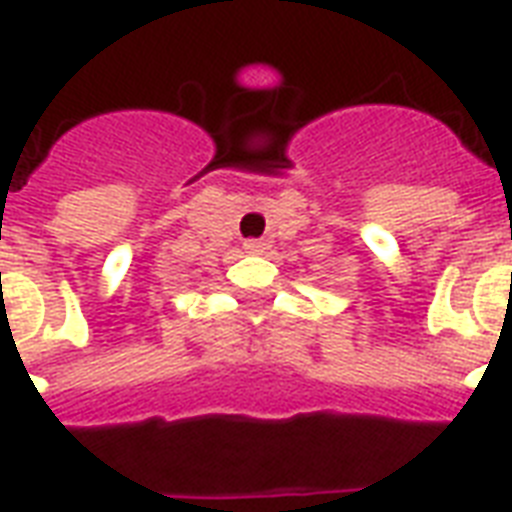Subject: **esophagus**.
<instances>
[{
    "label": "esophagus",
    "instance_id": "obj_1",
    "mask_svg": "<svg viewBox=\"0 0 512 512\" xmlns=\"http://www.w3.org/2000/svg\"><path fill=\"white\" fill-rule=\"evenodd\" d=\"M244 249H247L249 255H263L265 241L263 239H247V241H244Z\"/></svg>",
    "mask_w": 512,
    "mask_h": 512
}]
</instances>
